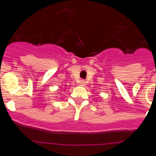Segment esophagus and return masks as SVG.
Wrapping results in <instances>:
<instances>
[{
	"mask_svg": "<svg viewBox=\"0 0 156 156\" xmlns=\"http://www.w3.org/2000/svg\"><path fill=\"white\" fill-rule=\"evenodd\" d=\"M80 84L81 86H85V85H86V81H85L84 80H80Z\"/></svg>",
	"mask_w": 156,
	"mask_h": 156,
	"instance_id": "34e87169",
	"label": "esophagus"
}]
</instances>
